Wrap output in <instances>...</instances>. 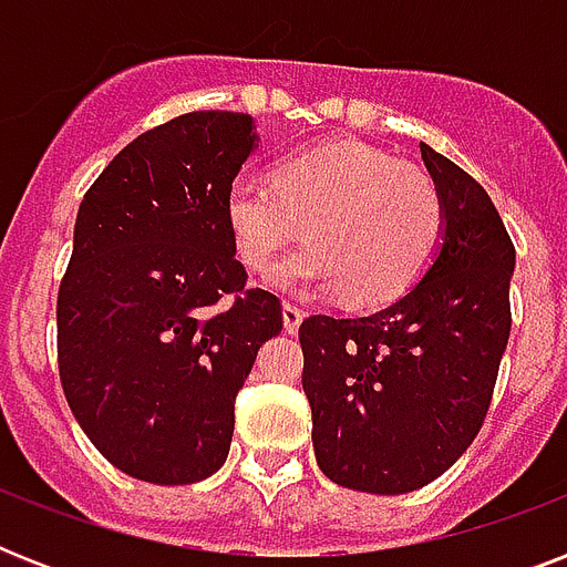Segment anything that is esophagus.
Wrapping results in <instances>:
<instances>
[{
  "label": "esophagus",
  "instance_id": "obj_1",
  "mask_svg": "<svg viewBox=\"0 0 567 567\" xmlns=\"http://www.w3.org/2000/svg\"><path fill=\"white\" fill-rule=\"evenodd\" d=\"M282 323H285V332L293 336L302 323V311L293 306V302H282Z\"/></svg>",
  "mask_w": 567,
  "mask_h": 567
}]
</instances>
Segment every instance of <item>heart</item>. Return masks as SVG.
I'll use <instances>...</instances> for the list:
<instances>
[{
	"label": "heart",
	"instance_id": "obj_1",
	"mask_svg": "<svg viewBox=\"0 0 567 567\" xmlns=\"http://www.w3.org/2000/svg\"><path fill=\"white\" fill-rule=\"evenodd\" d=\"M231 249L261 270L302 231L309 244L267 274L279 291H338L350 306L403 297L435 258L444 208L430 176L377 146L336 141L240 173L223 199Z\"/></svg>",
	"mask_w": 567,
	"mask_h": 567
}]
</instances>
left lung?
I'll list each match as a JSON object with an SVG mask.
<instances>
[{"mask_svg":"<svg viewBox=\"0 0 567 567\" xmlns=\"http://www.w3.org/2000/svg\"><path fill=\"white\" fill-rule=\"evenodd\" d=\"M444 231L421 282L368 318L302 320L311 441L332 483L409 494L439 480L483 426L509 341L515 247L458 164L421 144Z\"/></svg>","mask_w":567,"mask_h":567,"instance_id":"left-lung-1","label":"left lung"}]
</instances>
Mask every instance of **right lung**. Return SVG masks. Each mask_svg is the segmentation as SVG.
Returning a JSON list of instances; mask_svg holds the SVG:
<instances>
[{"label":"right lung","instance_id":"1","mask_svg":"<svg viewBox=\"0 0 567 567\" xmlns=\"http://www.w3.org/2000/svg\"><path fill=\"white\" fill-rule=\"evenodd\" d=\"M256 146L249 114L190 111L135 137L79 205L58 291L61 385L93 447L144 483L220 471L235 396L282 332L223 214Z\"/></svg>","mask_w":567,"mask_h":567}]
</instances>
